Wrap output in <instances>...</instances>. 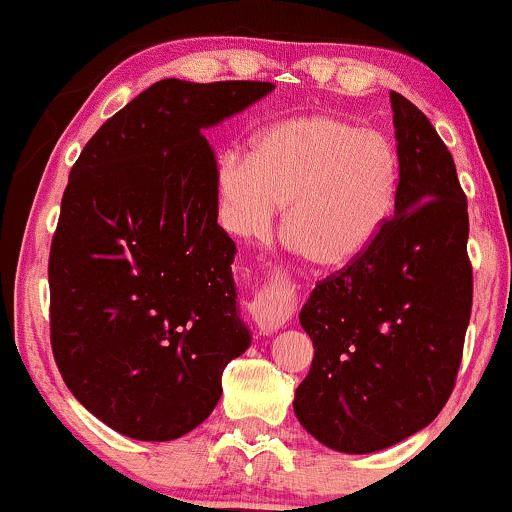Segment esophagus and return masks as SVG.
<instances>
[{"label":"esophagus","instance_id":"esophagus-1","mask_svg":"<svg viewBox=\"0 0 512 512\" xmlns=\"http://www.w3.org/2000/svg\"><path fill=\"white\" fill-rule=\"evenodd\" d=\"M248 308L260 332L272 334L291 320L293 308H296V291L289 281L269 279L257 289Z\"/></svg>","mask_w":512,"mask_h":512}]
</instances>
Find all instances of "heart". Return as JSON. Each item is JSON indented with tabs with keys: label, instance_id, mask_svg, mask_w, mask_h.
I'll use <instances>...</instances> for the list:
<instances>
[{
	"label": "heart",
	"instance_id": "heart-1",
	"mask_svg": "<svg viewBox=\"0 0 512 512\" xmlns=\"http://www.w3.org/2000/svg\"><path fill=\"white\" fill-rule=\"evenodd\" d=\"M397 178V154L383 132L317 113L264 129L250 158L223 156L216 192L233 236L264 238L284 209L286 248L317 272H339L385 228Z\"/></svg>",
	"mask_w": 512,
	"mask_h": 512
}]
</instances>
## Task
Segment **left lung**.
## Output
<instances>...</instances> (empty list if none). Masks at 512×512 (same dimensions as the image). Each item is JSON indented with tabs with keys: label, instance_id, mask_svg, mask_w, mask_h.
Segmentation results:
<instances>
[{
	"label": "left lung",
	"instance_id": "obj_1",
	"mask_svg": "<svg viewBox=\"0 0 512 512\" xmlns=\"http://www.w3.org/2000/svg\"><path fill=\"white\" fill-rule=\"evenodd\" d=\"M395 216L361 260L317 281L301 310L313 363L293 411L339 452L385 450L431 424L472 315L467 197L436 127L392 91Z\"/></svg>",
	"mask_w": 512,
	"mask_h": 512
}]
</instances>
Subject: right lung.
<instances>
[{
  "label": "right lung",
  "mask_w": 512,
  "mask_h": 512,
  "mask_svg": "<svg viewBox=\"0 0 512 512\" xmlns=\"http://www.w3.org/2000/svg\"><path fill=\"white\" fill-rule=\"evenodd\" d=\"M272 88L156 81L72 166L48 262L52 356L72 395L122 436L190 433L250 346L202 129Z\"/></svg>",
  "instance_id": "obj_1"
}]
</instances>
